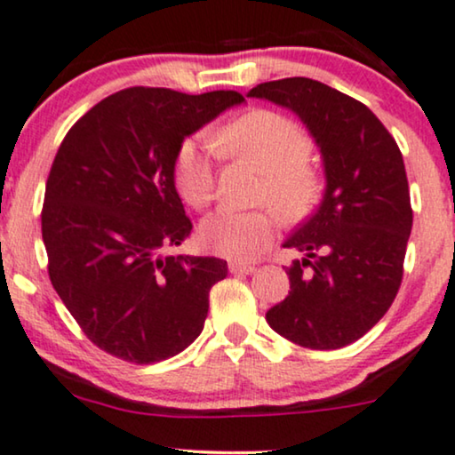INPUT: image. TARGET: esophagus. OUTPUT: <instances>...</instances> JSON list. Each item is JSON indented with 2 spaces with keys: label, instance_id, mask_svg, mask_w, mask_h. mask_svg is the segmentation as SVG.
<instances>
[{
  "label": "esophagus",
  "instance_id": "esophagus-1",
  "mask_svg": "<svg viewBox=\"0 0 455 455\" xmlns=\"http://www.w3.org/2000/svg\"><path fill=\"white\" fill-rule=\"evenodd\" d=\"M228 267L232 274H253L255 272L253 263H243V261H229Z\"/></svg>",
  "mask_w": 455,
  "mask_h": 455
}]
</instances>
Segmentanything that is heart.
Instances as JSON below:
<instances>
[{
  "label": "heart",
  "mask_w": 455,
  "mask_h": 455,
  "mask_svg": "<svg viewBox=\"0 0 455 455\" xmlns=\"http://www.w3.org/2000/svg\"><path fill=\"white\" fill-rule=\"evenodd\" d=\"M217 148L232 158H243L259 168L261 202H270L289 221L306 217L318 198L323 181L307 164L312 141L304 128L287 116L270 109H253L234 117L215 134ZM172 179L181 198L194 209H204L215 194L212 149L202 139L179 145L172 162ZM278 217L270 209H219L200 223V243L211 253L234 261L253 259L272 243Z\"/></svg>",
  "instance_id": "heart-1"
}]
</instances>
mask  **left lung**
Masks as SVG:
<instances>
[{
	"mask_svg": "<svg viewBox=\"0 0 455 455\" xmlns=\"http://www.w3.org/2000/svg\"><path fill=\"white\" fill-rule=\"evenodd\" d=\"M249 97L295 111L321 148L327 189L318 211L284 246L291 291L266 321L312 350L363 338L399 293L413 226L403 156L367 105L310 77L257 84Z\"/></svg>",
	"mask_w": 455,
	"mask_h": 455,
	"instance_id": "1",
	"label": "left lung"
}]
</instances>
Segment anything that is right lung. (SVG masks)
Returning <instances> with one entry per match:
<instances>
[{"label":"right lung","mask_w":455,"mask_h":455,"mask_svg":"<svg viewBox=\"0 0 455 455\" xmlns=\"http://www.w3.org/2000/svg\"><path fill=\"white\" fill-rule=\"evenodd\" d=\"M236 91L185 94L134 86L84 114L56 151L42 238L48 276L88 339L126 363L179 355L202 333L217 257L164 255L192 232L172 162L179 145Z\"/></svg>","instance_id":"add662e5"}]
</instances>
